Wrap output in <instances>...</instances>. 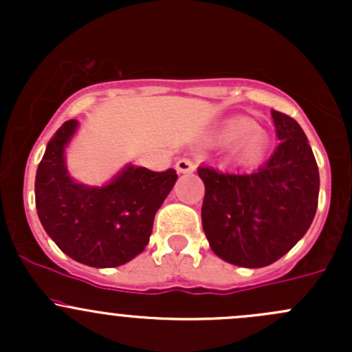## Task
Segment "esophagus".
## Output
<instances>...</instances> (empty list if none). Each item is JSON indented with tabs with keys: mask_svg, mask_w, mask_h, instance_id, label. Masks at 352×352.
<instances>
[{
	"mask_svg": "<svg viewBox=\"0 0 352 352\" xmlns=\"http://www.w3.org/2000/svg\"><path fill=\"white\" fill-rule=\"evenodd\" d=\"M175 170L179 173H192L196 170V165H194L192 160L189 158H180L179 162L175 163Z\"/></svg>",
	"mask_w": 352,
	"mask_h": 352,
	"instance_id": "obj_1",
	"label": "esophagus"
}]
</instances>
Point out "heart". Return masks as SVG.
<instances>
[{
    "instance_id": "b5f03b06",
    "label": "heart",
    "mask_w": 352,
    "mask_h": 352,
    "mask_svg": "<svg viewBox=\"0 0 352 352\" xmlns=\"http://www.w3.org/2000/svg\"><path fill=\"white\" fill-rule=\"evenodd\" d=\"M221 140L225 143H236L239 141L240 153L245 158L255 160L262 155L265 144H267V138L262 131L255 129L254 122L248 119H233L223 127Z\"/></svg>"
}]
</instances>
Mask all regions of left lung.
<instances>
[{
  "instance_id": "left-lung-1",
  "label": "left lung",
  "mask_w": 352,
  "mask_h": 352,
  "mask_svg": "<svg viewBox=\"0 0 352 352\" xmlns=\"http://www.w3.org/2000/svg\"><path fill=\"white\" fill-rule=\"evenodd\" d=\"M279 144L254 172L202 165V228L211 250L240 267H265L307 233L318 204L320 177L300 124L271 110Z\"/></svg>"
}]
</instances>
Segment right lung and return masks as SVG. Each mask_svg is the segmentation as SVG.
<instances>
[{
    "mask_svg": "<svg viewBox=\"0 0 352 352\" xmlns=\"http://www.w3.org/2000/svg\"><path fill=\"white\" fill-rule=\"evenodd\" d=\"M76 127L78 120H66L38 163V219L56 245L76 262L117 267L140 255L150 242L155 214L177 182V172L127 165L107 186L76 184L65 163V148Z\"/></svg>",
    "mask_w": 352,
    "mask_h": 352,
    "instance_id": "1",
    "label": "right lung"
}]
</instances>
